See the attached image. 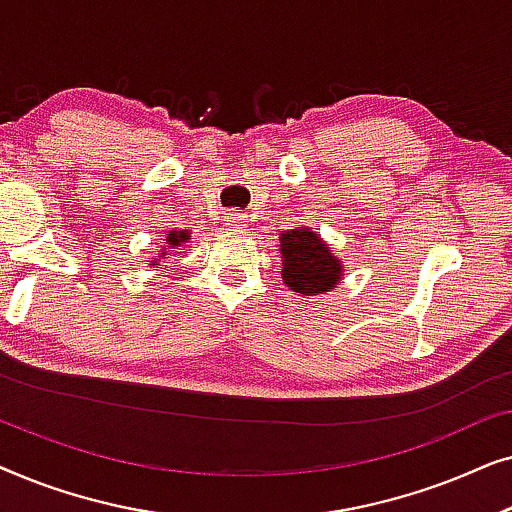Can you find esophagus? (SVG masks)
<instances>
[{
	"label": "esophagus",
	"mask_w": 512,
	"mask_h": 512,
	"mask_svg": "<svg viewBox=\"0 0 512 512\" xmlns=\"http://www.w3.org/2000/svg\"><path fill=\"white\" fill-rule=\"evenodd\" d=\"M223 221H226L228 228H242L247 226V214L240 212V209H233V212L226 214V219Z\"/></svg>",
	"instance_id": "1"
}]
</instances>
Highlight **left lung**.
Returning a JSON list of instances; mask_svg holds the SVG:
<instances>
[{"label": "left lung", "instance_id": "left-lung-1", "mask_svg": "<svg viewBox=\"0 0 512 512\" xmlns=\"http://www.w3.org/2000/svg\"><path fill=\"white\" fill-rule=\"evenodd\" d=\"M282 279L291 291L317 296L338 284L342 265L324 242L307 228L282 233Z\"/></svg>", "mask_w": 512, "mask_h": 512}]
</instances>
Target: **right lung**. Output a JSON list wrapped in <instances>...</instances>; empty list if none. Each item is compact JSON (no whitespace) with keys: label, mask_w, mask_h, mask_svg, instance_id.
<instances>
[{"label":"right lung","mask_w":512,"mask_h":512,"mask_svg":"<svg viewBox=\"0 0 512 512\" xmlns=\"http://www.w3.org/2000/svg\"><path fill=\"white\" fill-rule=\"evenodd\" d=\"M188 237H191L188 233H177V230H172L170 237H167V244H172V247H179L181 242L188 240Z\"/></svg>","instance_id":"right-lung-1"}]
</instances>
